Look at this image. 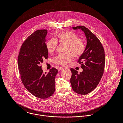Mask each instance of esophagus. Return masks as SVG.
Listing matches in <instances>:
<instances>
[{"label":"esophagus","mask_w":123,"mask_h":123,"mask_svg":"<svg viewBox=\"0 0 123 123\" xmlns=\"http://www.w3.org/2000/svg\"><path fill=\"white\" fill-rule=\"evenodd\" d=\"M65 68H63V67H60L59 69V70H64Z\"/></svg>","instance_id":"1"}]
</instances>
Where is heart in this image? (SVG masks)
<instances>
[{"label":"heart","instance_id":"heart-1","mask_svg":"<svg viewBox=\"0 0 123 123\" xmlns=\"http://www.w3.org/2000/svg\"><path fill=\"white\" fill-rule=\"evenodd\" d=\"M58 42L66 43V45L64 49L65 53H59L53 59V62L55 64L65 66L72 61V56L78 58L85 51V45L83 39L72 32L65 31L58 34L56 39L52 38L48 41L46 48L48 53L52 54L54 52Z\"/></svg>","mask_w":123,"mask_h":123}]
</instances>
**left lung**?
<instances>
[{
    "label": "left lung",
    "instance_id": "left-lung-1",
    "mask_svg": "<svg viewBox=\"0 0 123 123\" xmlns=\"http://www.w3.org/2000/svg\"><path fill=\"white\" fill-rule=\"evenodd\" d=\"M73 28L81 29L84 32L87 44L77 62L81 64L83 71L78 74L77 70L70 69V83L74 92L86 95L97 87L102 78L105 65V51L98 38L85 26L80 25Z\"/></svg>",
    "mask_w": 123,
    "mask_h": 123
}]
</instances>
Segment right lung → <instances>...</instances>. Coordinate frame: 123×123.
<instances>
[{
	"label": "right lung",
	"mask_w": 123,
	"mask_h": 123,
	"mask_svg": "<svg viewBox=\"0 0 123 123\" xmlns=\"http://www.w3.org/2000/svg\"><path fill=\"white\" fill-rule=\"evenodd\" d=\"M47 30H38L23 43L18 56L21 81L26 89L39 98H47L55 91V78L58 70L52 68L43 73L41 64L48 58L45 43Z\"/></svg>",
	"instance_id": "right-lung-1"
}]
</instances>
